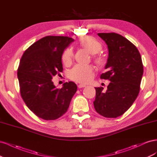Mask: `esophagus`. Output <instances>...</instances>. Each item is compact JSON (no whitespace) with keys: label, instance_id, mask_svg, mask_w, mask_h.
Segmentation results:
<instances>
[{"label":"esophagus","instance_id":"esophagus-1","mask_svg":"<svg viewBox=\"0 0 157 157\" xmlns=\"http://www.w3.org/2000/svg\"><path fill=\"white\" fill-rule=\"evenodd\" d=\"M84 87H86V85L84 84H80L78 85V88H84Z\"/></svg>","mask_w":157,"mask_h":157}]
</instances>
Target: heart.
Wrapping results in <instances>:
<instances>
[{
	"instance_id": "1",
	"label": "heart",
	"mask_w": 157,
	"mask_h": 157,
	"mask_svg": "<svg viewBox=\"0 0 157 157\" xmlns=\"http://www.w3.org/2000/svg\"><path fill=\"white\" fill-rule=\"evenodd\" d=\"M79 44L86 49L91 54H96L102 48V46L99 42L92 36H84L80 40ZM74 54L71 48L66 49L62 54L63 62L65 65H69L73 58ZM94 61L99 65H103L106 62V59L102 55H95L93 57ZM94 69L91 65H77L71 70L69 77L74 81L78 82H88L93 77Z\"/></svg>"
}]
</instances>
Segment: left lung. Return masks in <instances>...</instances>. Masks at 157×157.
<instances>
[{
	"mask_svg": "<svg viewBox=\"0 0 157 157\" xmlns=\"http://www.w3.org/2000/svg\"><path fill=\"white\" fill-rule=\"evenodd\" d=\"M105 42L109 56L101 79L110 80L105 92L96 87L94 108L107 118H117L129 109L138 96L144 73L140 52L130 41L115 33H98Z\"/></svg>",
	"mask_w": 157,
	"mask_h": 157,
	"instance_id": "1",
	"label": "left lung"
}]
</instances>
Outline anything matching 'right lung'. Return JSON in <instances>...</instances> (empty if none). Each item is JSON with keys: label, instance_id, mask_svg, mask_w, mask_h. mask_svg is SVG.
<instances>
[{"label": "right lung", "instance_id": "add662e5", "mask_svg": "<svg viewBox=\"0 0 157 157\" xmlns=\"http://www.w3.org/2000/svg\"><path fill=\"white\" fill-rule=\"evenodd\" d=\"M74 41L63 36H47L23 53L17 69L20 94L26 105L38 117L53 121L67 112L77 90L73 82L57 88L52 79L63 71L61 57Z\"/></svg>", "mask_w": 157, "mask_h": 157}]
</instances>
